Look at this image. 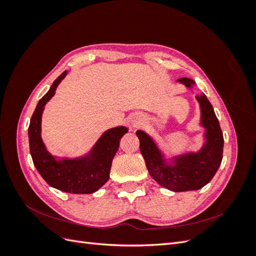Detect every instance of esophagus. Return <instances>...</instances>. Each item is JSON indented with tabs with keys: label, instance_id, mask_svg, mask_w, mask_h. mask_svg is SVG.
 <instances>
[{
	"label": "esophagus",
	"instance_id": "esophagus-1",
	"mask_svg": "<svg viewBox=\"0 0 256 256\" xmlns=\"http://www.w3.org/2000/svg\"><path fill=\"white\" fill-rule=\"evenodd\" d=\"M136 125H138V122H136Z\"/></svg>",
	"mask_w": 256,
	"mask_h": 256
}]
</instances>
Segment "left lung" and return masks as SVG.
I'll return each mask as SVG.
<instances>
[{
    "instance_id": "1",
    "label": "left lung",
    "mask_w": 256,
    "mask_h": 256,
    "mask_svg": "<svg viewBox=\"0 0 256 256\" xmlns=\"http://www.w3.org/2000/svg\"><path fill=\"white\" fill-rule=\"evenodd\" d=\"M178 81L191 88L194 81L180 78ZM202 112V126L206 128V143L198 154H187L174 160V166H166L162 154L150 136L142 130L136 131L140 152L150 176L164 188L182 192L198 190L212 180L223 157V134L214 108L203 94L196 97Z\"/></svg>"
}]
</instances>
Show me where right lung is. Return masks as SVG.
I'll list each match as a JSON object with an SVG mask.
<instances>
[{"label":"right lung","mask_w":256,"mask_h":256,"mask_svg":"<svg viewBox=\"0 0 256 256\" xmlns=\"http://www.w3.org/2000/svg\"><path fill=\"white\" fill-rule=\"evenodd\" d=\"M66 74L67 72H64L58 76L49 92L37 104L28 126L30 152L37 171L51 187L76 194H90L109 180L112 160L118 150L122 136L128 129L122 126L106 131L86 157L56 161L44 145L40 122L44 104L54 95Z\"/></svg>","instance_id":"obj_1"}]
</instances>
